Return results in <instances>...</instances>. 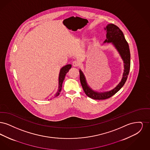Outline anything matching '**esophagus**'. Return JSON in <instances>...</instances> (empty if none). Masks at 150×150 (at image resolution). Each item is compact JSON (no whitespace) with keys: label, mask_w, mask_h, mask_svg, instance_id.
<instances>
[{"label":"esophagus","mask_w":150,"mask_h":150,"mask_svg":"<svg viewBox=\"0 0 150 150\" xmlns=\"http://www.w3.org/2000/svg\"><path fill=\"white\" fill-rule=\"evenodd\" d=\"M72 65H73V66H74V67H77V66H78V62H77L76 61H74V62H72Z\"/></svg>","instance_id":"34e87169"}]
</instances>
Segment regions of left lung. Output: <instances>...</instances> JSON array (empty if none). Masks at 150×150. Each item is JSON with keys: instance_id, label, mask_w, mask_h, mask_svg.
<instances>
[{"instance_id": "1", "label": "left lung", "mask_w": 150, "mask_h": 150, "mask_svg": "<svg viewBox=\"0 0 150 150\" xmlns=\"http://www.w3.org/2000/svg\"><path fill=\"white\" fill-rule=\"evenodd\" d=\"M106 32V39L103 43H110L117 51L124 63V72L120 82L111 91L106 92H97L94 91L88 85L85 75L80 69V80L86 95L94 100H105L110 98L117 93L124 85L128 78L130 67V53L129 45L120 29L114 24H108L104 28Z\"/></svg>"}]
</instances>
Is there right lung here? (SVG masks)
I'll use <instances>...</instances> for the list:
<instances>
[{
    "mask_svg": "<svg viewBox=\"0 0 150 150\" xmlns=\"http://www.w3.org/2000/svg\"><path fill=\"white\" fill-rule=\"evenodd\" d=\"M71 64H67L61 69L59 71V77H58V88L57 92L55 94L54 97H56L58 96L59 94V93L61 92L62 89V83L64 80L65 76L66 74L69 72V70L71 68Z\"/></svg>",
    "mask_w": 150,
    "mask_h": 150,
    "instance_id": "add662e5",
    "label": "right lung"
}]
</instances>
